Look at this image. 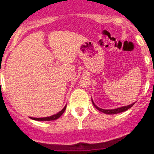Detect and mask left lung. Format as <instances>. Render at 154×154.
<instances>
[{"mask_svg": "<svg viewBox=\"0 0 154 154\" xmlns=\"http://www.w3.org/2000/svg\"><path fill=\"white\" fill-rule=\"evenodd\" d=\"M92 104L94 105V106L96 107V108L97 109L99 110V111H100V112H103V113L109 114V115H112V114H116V113H119V112H125V111H126V110L129 109H130V108H131V107L133 106V105H134L136 103H132V104L129 105V106H122V107H119V108L113 109H101V108H99V107H98L97 106H96V105L93 103V101H92Z\"/></svg>", "mask_w": 154, "mask_h": 154, "instance_id": "8db88e82", "label": "left lung"}]
</instances>
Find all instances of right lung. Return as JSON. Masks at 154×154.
Wrapping results in <instances>:
<instances>
[{"instance_id": "add662e5", "label": "right lung", "mask_w": 154, "mask_h": 154, "mask_svg": "<svg viewBox=\"0 0 154 154\" xmlns=\"http://www.w3.org/2000/svg\"><path fill=\"white\" fill-rule=\"evenodd\" d=\"M65 109H66V106L61 110L60 112H58L57 114H55V115H52L51 116H48V117H43V118H34V117H31V119H34V120H37V121H51V120H55V119H58V118L60 117L65 112Z\"/></svg>"}]
</instances>
